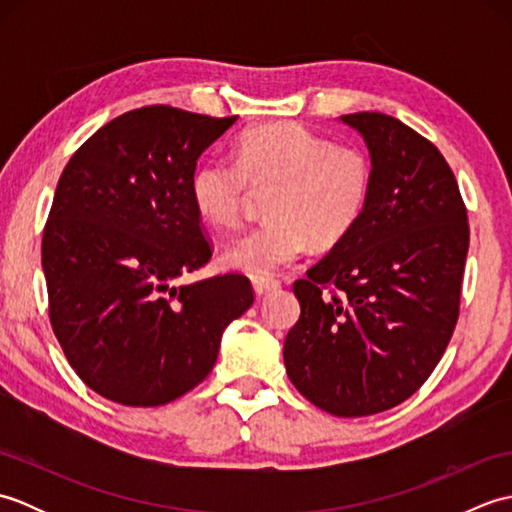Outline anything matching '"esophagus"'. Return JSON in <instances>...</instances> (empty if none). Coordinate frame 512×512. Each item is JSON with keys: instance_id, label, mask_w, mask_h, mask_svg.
<instances>
[{"instance_id": "esophagus-1", "label": "esophagus", "mask_w": 512, "mask_h": 512, "mask_svg": "<svg viewBox=\"0 0 512 512\" xmlns=\"http://www.w3.org/2000/svg\"><path fill=\"white\" fill-rule=\"evenodd\" d=\"M281 284L273 277H253V288L257 295H268V292L277 290Z\"/></svg>"}]
</instances>
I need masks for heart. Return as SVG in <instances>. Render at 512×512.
Masks as SVG:
<instances>
[{
  "label": "heart",
  "mask_w": 512,
  "mask_h": 512,
  "mask_svg": "<svg viewBox=\"0 0 512 512\" xmlns=\"http://www.w3.org/2000/svg\"><path fill=\"white\" fill-rule=\"evenodd\" d=\"M374 169L365 151L334 145L297 123L248 129L235 143V162L204 160L191 176V202L213 231H231L250 189L268 191L262 226L228 244L224 268L268 277L297 262L306 248L339 244L369 200Z\"/></svg>",
  "instance_id": "obj_1"
}]
</instances>
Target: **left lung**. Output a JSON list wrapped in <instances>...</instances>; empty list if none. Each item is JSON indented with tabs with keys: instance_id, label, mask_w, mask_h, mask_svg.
<instances>
[{
	"instance_id": "left-lung-1",
	"label": "left lung",
	"mask_w": 512,
	"mask_h": 512,
	"mask_svg": "<svg viewBox=\"0 0 512 512\" xmlns=\"http://www.w3.org/2000/svg\"><path fill=\"white\" fill-rule=\"evenodd\" d=\"M363 136L372 191L361 220L306 279L286 336L288 378L332 416L400 405L431 376L460 314L469 222L438 147L380 112L341 116Z\"/></svg>"
}]
</instances>
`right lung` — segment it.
Returning a JSON list of instances; mask_svg holds the SVG:
<instances>
[{"label": "right lung", "mask_w": 512, "mask_h": 512, "mask_svg": "<svg viewBox=\"0 0 512 512\" xmlns=\"http://www.w3.org/2000/svg\"><path fill=\"white\" fill-rule=\"evenodd\" d=\"M235 121L140 107L92 134L61 173L41 242L50 323L74 372L107 400L184 396L211 374L226 325L253 306L244 275L173 284L211 259L189 187Z\"/></svg>", "instance_id": "obj_1"}]
</instances>
